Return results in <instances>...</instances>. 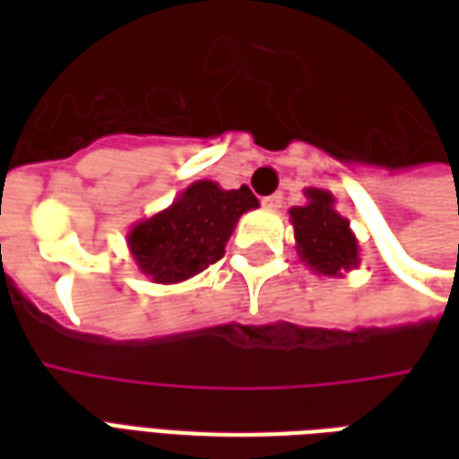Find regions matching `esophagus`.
Returning <instances> with one entry per match:
<instances>
[{"label": "esophagus", "instance_id": "34e87169", "mask_svg": "<svg viewBox=\"0 0 459 459\" xmlns=\"http://www.w3.org/2000/svg\"><path fill=\"white\" fill-rule=\"evenodd\" d=\"M263 206L270 211H278L280 206H282V191H275V194L265 196V199H263Z\"/></svg>", "mask_w": 459, "mask_h": 459}]
</instances>
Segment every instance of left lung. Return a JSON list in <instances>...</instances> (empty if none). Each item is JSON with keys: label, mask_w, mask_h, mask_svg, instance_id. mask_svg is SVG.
Masks as SVG:
<instances>
[{"label": "left lung", "mask_w": 459, "mask_h": 459, "mask_svg": "<svg viewBox=\"0 0 459 459\" xmlns=\"http://www.w3.org/2000/svg\"><path fill=\"white\" fill-rule=\"evenodd\" d=\"M305 206L290 209L299 260L315 275L344 278V273L361 263L359 240L349 226V219L334 209V196L329 191L309 186L305 189Z\"/></svg>", "instance_id": "1"}]
</instances>
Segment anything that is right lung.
<instances>
[{
	"label": "right lung",
	"instance_id": "obj_1",
	"mask_svg": "<svg viewBox=\"0 0 459 459\" xmlns=\"http://www.w3.org/2000/svg\"><path fill=\"white\" fill-rule=\"evenodd\" d=\"M250 209H258V199L248 186L221 189L216 181H194L171 206L132 226L127 248L142 275L177 285L223 258L230 233Z\"/></svg>",
	"mask_w": 459,
	"mask_h": 459
}]
</instances>
